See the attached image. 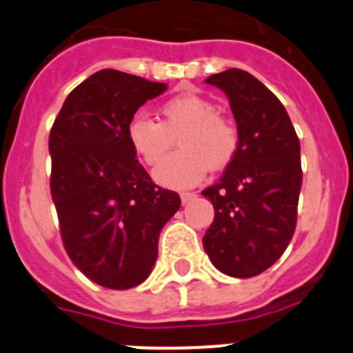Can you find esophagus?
<instances>
[{
  "label": "esophagus",
  "mask_w": 353,
  "mask_h": 353,
  "mask_svg": "<svg viewBox=\"0 0 353 353\" xmlns=\"http://www.w3.org/2000/svg\"><path fill=\"white\" fill-rule=\"evenodd\" d=\"M196 196H198L196 192H182V194H180V199H182V203L185 205V203H189V201H192Z\"/></svg>",
  "instance_id": "1"
}]
</instances>
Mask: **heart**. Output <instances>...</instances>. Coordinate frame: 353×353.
I'll list each match as a JSON object with an SVG mask.
<instances>
[{
	"mask_svg": "<svg viewBox=\"0 0 353 353\" xmlns=\"http://www.w3.org/2000/svg\"><path fill=\"white\" fill-rule=\"evenodd\" d=\"M161 121L138 114L127 127V141L146 166H157L179 137L182 150L170 155L154 171L159 183L185 189L207 174L208 168L223 170L232 164L240 148L235 121L217 113V105L196 93H180L159 108Z\"/></svg>",
	"mask_w": 353,
	"mask_h": 353,
	"instance_id": "heart-1",
	"label": "heart"
}]
</instances>
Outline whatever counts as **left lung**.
<instances>
[{
	"label": "left lung",
	"instance_id": "8db88e82",
	"mask_svg": "<svg viewBox=\"0 0 353 353\" xmlns=\"http://www.w3.org/2000/svg\"><path fill=\"white\" fill-rule=\"evenodd\" d=\"M205 83L230 99L240 148L201 192L215 210L203 248L226 276H258L279 260L297 226L301 143L285 105L249 72L228 68Z\"/></svg>",
	"mask_w": 353,
	"mask_h": 353
}]
</instances>
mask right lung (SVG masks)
Listing matches in <instances>:
<instances>
[{
    "label": "right lung",
    "instance_id": "obj_1",
    "mask_svg": "<svg viewBox=\"0 0 353 353\" xmlns=\"http://www.w3.org/2000/svg\"><path fill=\"white\" fill-rule=\"evenodd\" d=\"M164 83L104 68L72 90L49 134L51 196L68 258L111 290L141 285L159 233L180 196L155 185L127 141V127Z\"/></svg>",
    "mask_w": 353,
    "mask_h": 353
}]
</instances>
